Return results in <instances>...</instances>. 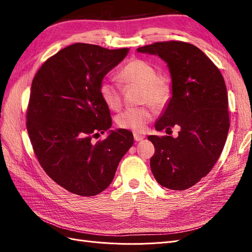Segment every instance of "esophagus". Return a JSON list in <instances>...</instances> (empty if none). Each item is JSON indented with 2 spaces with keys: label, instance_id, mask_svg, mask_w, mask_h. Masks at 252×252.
I'll list each match as a JSON object with an SVG mask.
<instances>
[{
  "label": "esophagus",
  "instance_id": "1",
  "mask_svg": "<svg viewBox=\"0 0 252 252\" xmlns=\"http://www.w3.org/2000/svg\"><path fill=\"white\" fill-rule=\"evenodd\" d=\"M133 138H134V141L139 142V141H142L145 139V135H142L139 133H133Z\"/></svg>",
  "mask_w": 252,
  "mask_h": 252
}]
</instances>
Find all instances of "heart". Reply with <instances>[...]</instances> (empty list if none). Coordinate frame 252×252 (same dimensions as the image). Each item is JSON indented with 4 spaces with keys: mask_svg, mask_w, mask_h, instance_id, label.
Listing matches in <instances>:
<instances>
[{
    "mask_svg": "<svg viewBox=\"0 0 252 252\" xmlns=\"http://www.w3.org/2000/svg\"><path fill=\"white\" fill-rule=\"evenodd\" d=\"M119 78L126 87H140V102L149 103L157 109H161L168 103L171 96V86L165 79L158 77L157 68L147 61L133 59L122 68ZM113 79L104 80L100 85L102 100L112 110H119L122 106L123 86ZM152 119L149 106L128 108L120 113L117 123L121 128L135 132L143 131Z\"/></svg>",
    "mask_w": 252,
    "mask_h": 252,
    "instance_id": "b5f03b06",
    "label": "heart"
}]
</instances>
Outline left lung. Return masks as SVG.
Returning <instances> with one entry per match:
<instances>
[{
    "label": "left lung",
    "instance_id": "left-lung-1",
    "mask_svg": "<svg viewBox=\"0 0 252 252\" xmlns=\"http://www.w3.org/2000/svg\"><path fill=\"white\" fill-rule=\"evenodd\" d=\"M167 63L172 96L156 129L180 128L179 135H149L156 148L150 168L159 185L185 190L206 177L222 154L229 130L225 81L219 68L192 44L157 42L136 49Z\"/></svg>",
    "mask_w": 252,
    "mask_h": 252
}]
</instances>
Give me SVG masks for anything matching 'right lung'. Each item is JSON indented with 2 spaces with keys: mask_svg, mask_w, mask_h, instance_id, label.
Instances as JSON below:
<instances>
[{
  "mask_svg": "<svg viewBox=\"0 0 252 252\" xmlns=\"http://www.w3.org/2000/svg\"><path fill=\"white\" fill-rule=\"evenodd\" d=\"M128 51L75 43L49 58L32 80L26 126L34 155L44 171L74 194L93 196L107 188L133 144L126 129L93 143L111 127L100 85Z\"/></svg>",
  "mask_w": 252,
  "mask_h": 252,
  "instance_id": "obj_1",
  "label": "right lung"
}]
</instances>
